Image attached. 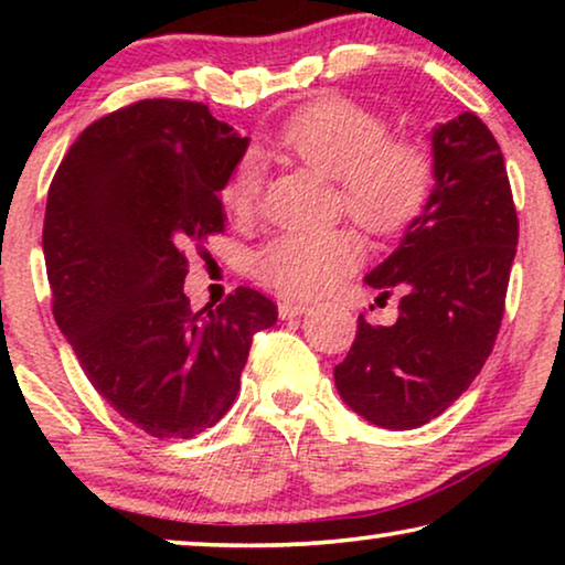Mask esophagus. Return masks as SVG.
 <instances>
[{"instance_id": "34e87169", "label": "esophagus", "mask_w": 565, "mask_h": 565, "mask_svg": "<svg viewBox=\"0 0 565 565\" xmlns=\"http://www.w3.org/2000/svg\"><path fill=\"white\" fill-rule=\"evenodd\" d=\"M308 311L306 303H298V300H282L280 306H277V313H280V319H296V316H303Z\"/></svg>"}]
</instances>
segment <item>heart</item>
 <instances>
[{
    "label": "heart",
    "mask_w": 565,
    "mask_h": 565,
    "mask_svg": "<svg viewBox=\"0 0 565 565\" xmlns=\"http://www.w3.org/2000/svg\"><path fill=\"white\" fill-rule=\"evenodd\" d=\"M273 143L316 174L337 180L344 213L370 234H398L427 203V151L408 138H388L381 115L344 97H323L292 113ZM259 190L262 167L246 157L223 184V205L236 218H249ZM360 259L358 238L347 231H285L254 254V273L285 296L313 298L334 288Z\"/></svg>",
    "instance_id": "obj_1"
}]
</instances>
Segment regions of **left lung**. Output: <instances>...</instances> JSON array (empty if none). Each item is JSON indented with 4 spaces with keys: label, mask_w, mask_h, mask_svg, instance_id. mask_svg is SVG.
Segmentation results:
<instances>
[{
    "label": "left lung",
    "mask_w": 565,
    "mask_h": 565,
    "mask_svg": "<svg viewBox=\"0 0 565 565\" xmlns=\"http://www.w3.org/2000/svg\"><path fill=\"white\" fill-rule=\"evenodd\" d=\"M435 188L398 249L365 277L401 292L393 327L358 319L334 383L344 404L383 429L435 419L476 381L497 342L520 238L497 138L476 113L431 130Z\"/></svg>",
    "instance_id": "8db88e82"
}]
</instances>
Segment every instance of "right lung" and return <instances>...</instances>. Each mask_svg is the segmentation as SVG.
<instances>
[{
  "label": "right lung",
  "mask_w": 565,
  "mask_h": 565,
  "mask_svg": "<svg viewBox=\"0 0 565 565\" xmlns=\"http://www.w3.org/2000/svg\"><path fill=\"white\" fill-rule=\"evenodd\" d=\"M246 146L203 103L141 99L84 128L51 182L53 319L99 396L151 437L213 427L254 334L277 321L252 288L207 313L184 296L182 246L223 231L221 190Z\"/></svg>",
  "instance_id": "add662e5"
}]
</instances>
